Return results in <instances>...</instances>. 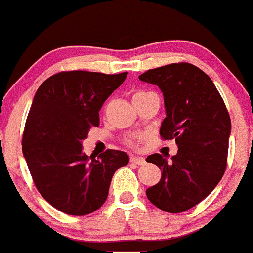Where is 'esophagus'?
<instances>
[{"instance_id":"34e87169","label":"esophagus","mask_w":253,"mask_h":253,"mask_svg":"<svg viewBox=\"0 0 253 253\" xmlns=\"http://www.w3.org/2000/svg\"><path fill=\"white\" fill-rule=\"evenodd\" d=\"M130 162L137 163V165H143V163L146 162V160L143 157H137V156H131L130 157Z\"/></svg>"}]
</instances>
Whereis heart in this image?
<instances>
[{
  "label": "heart",
  "mask_w": 253,
  "mask_h": 253,
  "mask_svg": "<svg viewBox=\"0 0 253 253\" xmlns=\"http://www.w3.org/2000/svg\"><path fill=\"white\" fill-rule=\"evenodd\" d=\"M148 93H152V92H146V91H139V92H137L135 95L133 96V97H138V96H144V95H148ZM130 144H134V142H130Z\"/></svg>",
  "instance_id": "obj_1"
}]
</instances>
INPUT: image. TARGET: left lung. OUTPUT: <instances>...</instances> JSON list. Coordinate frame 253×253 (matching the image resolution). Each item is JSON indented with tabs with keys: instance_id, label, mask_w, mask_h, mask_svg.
<instances>
[{
	"instance_id": "left-lung-1",
	"label": "left lung",
	"mask_w": 253,
	"mask_h": 253,
	"mask_svg": "<svg viewBox=\"0 0 253 253\" xmlns=\"http://www.w3.org/2000/svg\"><path fill=\"white\" fill-rule=\"evenodd\" d=\"M140 81L156 84L165 97L162 139L178 147L172 161L154 153L147 162L162 169L157 185L146 191L149 202L169 213H182L204 200L227 167L231 118L209 76L190 63L149 69Z\"/></svg>"
}]
</instances>
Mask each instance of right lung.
Segmentation results:
<instances>
[{"instance_id":"obj_1","label":"right lung","mask_w":253,"mask_h":253,"mask_svg":"<svg viewBox=\"0 0 253 253\" xmlns=\"http://www.w3.org/2000/svg\"><path fill=\"white\" fill-rule=\"evenodd\" d=\"M128 72L105 75L67 71L40 84L22 134V153L38 191L55 209L86 215L99 209L111 178L128 165V154L107 149L97 158L82 151V140L100 123L102 104Z\"/></svg>"}]
</instances>
